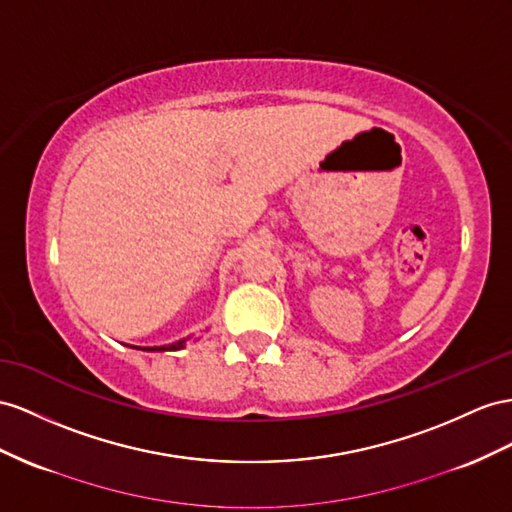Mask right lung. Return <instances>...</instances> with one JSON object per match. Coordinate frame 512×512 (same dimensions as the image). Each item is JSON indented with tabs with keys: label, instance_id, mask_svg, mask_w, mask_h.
<instances>
[{
	"label": "right lung",
	"instance_id": "obj_1",
	"mask_svg": "<svg viewBox=\"0 0 512 512\" xmlns=\"http://www.w3.org/2000/svg\"><path fill=\"white\" fill-rule=\"evenodd\" d=\"M190 337H186V339H179V342H173V344H168V346H131V348H136V350H147V352H166V350H181V348H186V342H188Z\"/></svg>",
	"mask_w": 512,
	"mask_h": 512
}]
</instances>
